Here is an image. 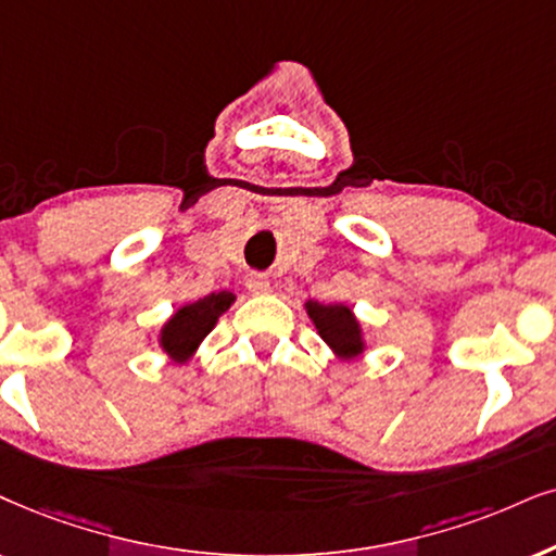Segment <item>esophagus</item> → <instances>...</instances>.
Returning <instances> with one entry per match:
<instances>
[{"label": "esophagus", "instance_id": "1", "mask_svg": "<svg viewBox=\"0 0 556 556\" xmlns=\"http://www.w3.org/2000/svg\"><path fill=\"white\" fill-rule=\"evenodd\" d=\"M245 287H249L254 294H266L271 290V282L264 277V274H249V279H245Z\"/></svg>", "mask_w": 556, "mask_h": 556}]
</instances>
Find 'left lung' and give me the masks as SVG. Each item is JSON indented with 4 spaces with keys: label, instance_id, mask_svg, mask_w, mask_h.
I'll list each match as a JSON object with an SVG mask.
<instances>
[{
    "label": "left lung",
    "instance_id": "left-lung-1",
    "mask_svg": "<svg viewBox=\"0 0 556 556\" xmlns=\"http://www.w3.org/2000/svg\"><path fill=\"white\" fill-rule=\"evenodd\" d=\"M307 315H311L315 328L341 359H354L362 354V330L354 313L346 305H320V302H307Z\"/></svg>",
    "mask_w": 556,
    "mask_h": 556
}]
</instances>
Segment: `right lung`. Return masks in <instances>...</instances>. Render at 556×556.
<instances>
[{
  "label": "right lung",
  "mask_w": 556,
  "mask_h": 556,
  "mask_svg": "<svg viewBox=\"0 0 556 556\" xmlns=\"http://www.w3.org/2000/svg\"><path fill=\"white\" fill-rule=\"evenodd\" d=\"M230 302H233L230 292H213L207 298L192 302V305L181 307L161 330V346H164L166 354L174 356L177 362L189 359V354L213 330L217 318L228 311Z\"/></svg>",
  "instance_id": "1"
}]
</instances>
